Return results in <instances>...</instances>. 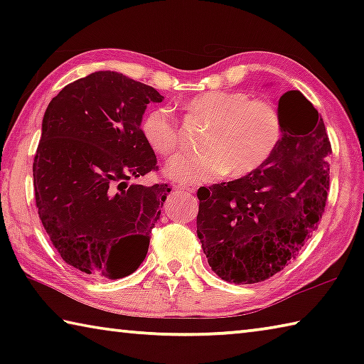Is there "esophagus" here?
Here are the masks:
<instances>
[{"instance_id": "obj_1", "label": "esophagus", "mask_w": 364, "mask_h": 364, "mask_svg": "<svg viewBox=\"0 0 364 364\" xmlns=\"http://www.w3.org/2000/svg\"><path fill=\"white\" fill-rule=\"evenodd\" d=\"M178 191H180V193H186V194H194L196 188L194 186H178Z\"/></svg>"}]
</instances>
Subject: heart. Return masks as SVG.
Instances as JSON below:
<instances>
[{
	"instance_id": "b5f03b06",
	"label": "heart",
	"mask_w": 364,
	"mask_h": 364,
	"mask_svg": "<svg viewBox=\"0 0 364 364\" xmlns=\"http://www.w3.org/2000/svg\"><path fill=\"white\" fill-rule=\"evenodd\" d=\"M186 109L210 130L202 143L205 154H180L165 164L164 175L183 186L212 183L226 173L249 175L268 162L282 136L278 110L241 91H208L191 100ZM139 128L159 156L173 152L181 143L178 122L167 107L146 112Z\"/></svg>"
}]
</instances>
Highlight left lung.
Returning <instances> with one entry per match:
<instances>
[{
  "label": "left lung",
  "instance_id": "1",
  "mask_svg": "<svg viewBox=\"0 0 364 364\" xmlns=\"http://www.w3.org/2000/svg\"><path fill=\"white\" fill-rule=\"evenodd\" d=\"M282 136L252 173L200 193L197 237L210 268L234 284L271 278L316 230L329 191L331 143L323 119L297 90L279 97Z\"/></svg>",
  "mask_w": 364,
  "mask_h": 364
}]
</instances>
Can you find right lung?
<instances>
[{
	"mask_svg": "<svg viewBox=\"0 0 364 364\" xmlns=\"http://www.w3.org/2000/svg\"><path fill=\"white\" fill-rule=\"evenodd\" d=\"M152 86L119 72L75 80L48 104L33 160L36 208L63 260L83 274L120 279L139 268L170 193L128 184L157 170L141 134Z\"/></svg>",
	"mask_w": 364,
	"mask_h": 364,
	"instance_id": "obj_1",
	"label": "right lung"
}]
</instances>
